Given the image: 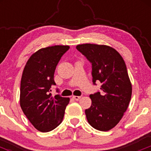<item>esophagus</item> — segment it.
<instances>
[{"label":"esophagus","mask_w":151,"mask_h":151,"mask_svg":"<svg viewBox=\"0 0 151 151\" xmlns=\"http://www.w3.org/2000/svg\"><path fill=\"white\" fill-rule=\"evenodd\" d=\"M73 98L74 100H76V101H78V100H80L81 97H80V96H73Z\"/></svg>","instance_id":"34e87169"}]
</instances>
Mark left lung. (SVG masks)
Returning <instances> with one entry per match:
<instances>
[{
  "label": "left lung",
  "instance_id": "obj_1",
  "mask_svg": "<svg viewBox=\"0 0 151 151\" xmlns=\"http://www.w3.org/2000/svg\"><path fill=\"white\" fill-rule=\"evenodd\" d=\"M91 63L92 82L100 81L101 92L91 94V106L85 110L88 123L106 132L119 123L129 106L132 85L122 56L106 45L83 44L76 46Z\"/></svg>",
  "mask_w": 151,
  "mask_h": 151
}]
</instances>
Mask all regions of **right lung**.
Instances as JSON below:
<instances>
[{
	"label": "right lung",
	"instance_id": "obj_1",
	"mask_svg": "<svg viewBox=\"0 0 151 151\" xmlns=\"http://www.w3.org/2000/svg\"><path fill=\"white\" fill-rule=\"evenodd\" d=\"M69 46L55 45L41 48L31 56L22 73L20 85V106L36 129L47 132L62 122L69 98L60 94L52 97L56 85L54 72ZM57 91H59L57 89Z\"/></svg>",
	"mask_w": 151,
	"mask_h": 151
}]
</instances>
